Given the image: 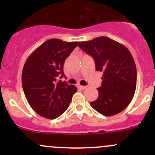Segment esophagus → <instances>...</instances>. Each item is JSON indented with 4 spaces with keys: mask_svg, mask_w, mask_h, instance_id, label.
<instances>
[{
    "mask_svg": "<svg viewBox=\"0 0 155 155\" xmlns=\"http://www.w3.org/2000/svg\"><path fill=\"white\" fill-rule=\"evenodd\" d=\"M79 87L81 89V90H85L87 88L86 86H82V85H79Z\"/></svg>",
    "mask_w": 155,
    "mask_h": 155,
    "instance_id": "34e87169",
    "label": "esophagus"
}]
</instances>
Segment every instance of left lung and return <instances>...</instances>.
Listing matches in <instances>:
<instances>
[{"mask_svg": "<svg viewBox=\"0 0 155 155\" xmlns=\"http://www.w3.org/2000/svg\"><path fill=\"white\" fill-rule=\"evenodd\" d=\"M79 47L91 55L97 71L103 73L97 100L90 105L97 112L111 117L130 104L136 87V66L127 47L116 41L101 36L79 42Z\"/></svg>", "mask_w": 155, "mask_h": 155, "instance_id": "1", "label": "left lung"}]
</instances>
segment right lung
Masks as SVG:
<instances>
[{
	"label": "right lung",
	"instance_id": "right-lung-1",
	"mask_svg": "<svg viewBox=\"0 0 155 155\" xmlns=\"http://www.w3.org/2000/svg\"><path fill=\"white\" fill-rule=\"evenodd\" d=\"M78 42L52 38L37 48L27 59L22 74L23 91L28 104L44 118L53 120L63 114L77 90L74 85L58 81L65 77V60Z\"/></svg>",
	"mask_w": 155,
	"mask_h": 155
}]
</instances>
